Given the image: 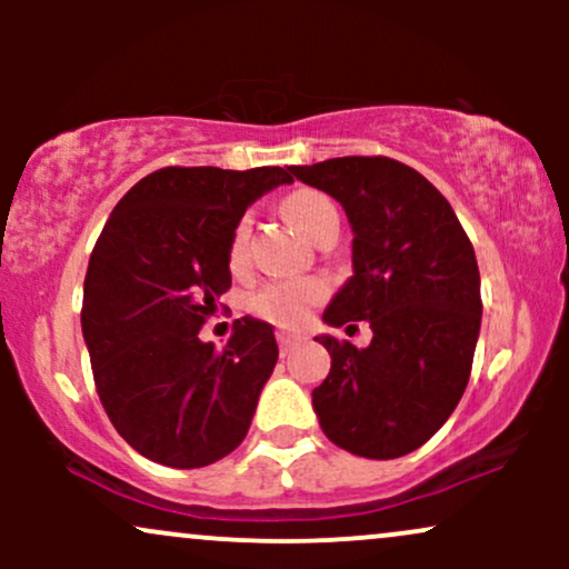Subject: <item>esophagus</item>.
Returning <instances> with one entry per match:
<instances>
[{
    "instance_id": "34e87169",
    "label": "esophagus",
    "mask_w": 569,
    "mask_h": 569,
    "mask_svg": "<svg viewBox=\"0 0 569 569\" xmlns=\"http://www.w3.org/2000/svg\"><path fill=\"white\" fill-rule=\"evenodd\" d=\"M278 345H280V352H283V356H286V352H289L291 348H293V345H297L299 342V339H302V337H299V335H291V331H278Z\"/></svg>"
}]
</instances>
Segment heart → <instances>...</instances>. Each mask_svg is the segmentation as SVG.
Wrapping results in <instances>:
<instances>
[{"instance_id":"obj_1","label":"heart","mask_w":569,"mask_h":569,"mask_svg":"<svg viewBox=\"0 0 569 569\" xmlns=\"http://www.w3.org/2000/svg\"><path fill=\"white\" fill-rule=\"evenodd\" d=\"M337 211L335 202L326 198L318 189H297L283 200V213L289 224L305 238L316 232L326 213ZM232 272H240L248 262V219H240L230 240ZM326 286L316 278L305 280H283V283H270L251 297V310L267 321L280 326H299L310 316V310L323 299Z\"/></svg>"}]
</instances>
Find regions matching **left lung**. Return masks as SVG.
I'll return each instance as SVG.
<instances>
[{"label":"left lung","mask_w":569,"mask_h":569,"mask_svg":"<svg viewBox=\"0 0 569 569\" xmlns=\"http://www.w3.org/2000/svg\"><path fill=\"white\" fill-rule=\"evenodd\" d=\"M302 184L331 194L352 230V276L323 323L369 321L356 348L331 335L329 377L312 409L337 447L369 460L415 452L449 420L471 377L481 329L476 253L452 206L422 173L390 158L293 166Z\"/></svg>","instance_id":"obj_1"}]
</instances>
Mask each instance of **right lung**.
<instances>
[{"label": "right lung", "mask_w": 569, "mask_h": 569, "mask_svg": "<svg viewBox=\"0 0 569 569\" xmlns=\"http://www.w3.org/2000/svg\"><path fill=\"white\" fill-rule=\"evenodd\" d=\"M286 168H160L114 206L90 253L82 337L98 398L147 460L202 468L240 447L278 361L276 331L238 318L217 350L200 326L230 289V240Z\"/></svg>", "instance_id": "1"}]
</instances>
